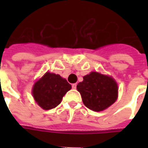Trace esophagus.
I'll return each mask as SVG.
<instances>
[{
	"instance_id": "1",
	"label": "esophagus",
	"mask_w": 148,
	"mask_h": 148,
	"mask_svg": "<svg viewBox=\"0 0 148 148\" xmlns=\"http://www.w3.org/2000/svg\"><path fill=\"white\" fill-rule=\"evenodd\" d=\"M76 88H77L76 84H72V88H73V89H76Z\"/></svg>"
}]
</instances>
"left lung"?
Wrapping results in <instances>:
<instances>
[{
	"label": "left lung",
	"mask_w": 148,
	"mask_h": 148,
	"mask_svg": "<svg viewBox=\"0 0 148 148\" xmlns=\"http://www.w3.org/2000/svg\"><path fill=\"white\" fill-rule=\"evenodd\" d=\"M83 81L77 85L84 104L94 111H101L115 102L118 88L110 77L97 72H91L83 77Z\"/></svg>",
	"instance_id": "left-lung-1"
}]
</instances>
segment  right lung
<instances>
[{"mask_svg":"<svg viewBox=\"0 0 148 148\" xmlns=\"http://www.w3.org/2000/svg\"><path fill=\"white\" fill-rule=\"evenodd\" d=\"M71 85L60 75L47 72L34 84L32 90L34 98L45 110L56 108L62 101Z\"/></svg>","mask_w":148,"mask_h":148,"instance_id":"right-lung-1","label":"right lung"}]
</instances>
